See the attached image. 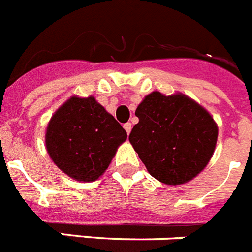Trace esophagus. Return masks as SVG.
I'll use <instances>...</instances> for the list:
<instances>
[{
  "label": "esophagus",
  "instance_id": "obj_1",
  "mask_svg": "<svg viewBox=\"0 0 252 252\" xmlns=\"http://www.w3.org/2000/svg\"><path fill=\"white\" fill-rule=\"evenodd\" d=\"M124 129H126V134H129V133H130V130H132V124L126 123V124H124Z\"/></svg>",
  "mask_w": 252,
  "mask_h": 252
}]
</instances>
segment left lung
Instances as JSON below:
<instances>
[{
  "instance_id": "1",
  "label": "left lung",
  "mask_w": 252,
  "mask_h": 252,
  "mask_svg": "<svg viewBox=\"0 0 252 252\" xmlns=\"http://www.w3.org/2000/svg\"><path fill=\"white\" fill-rule=\"evenodd\" d=\"M139 122L129 142L151 176L181 185L198 176L213 156L218 126L209 111L181 93L153 91L135 109Z\"/></svg>"
}]
</instances>
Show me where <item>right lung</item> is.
Returning <instances> with one entry per match:
<instances>
[{
  "mask_svg": "<svg viewBox=\"0 0 252 252\" xmlns=\"http://www.w3.org/2000/svg\"><path fill=\"white\" fill-rule=\"evenodd\" d=\"M126 132L94 96H71L52 115L45 147L57 167L81 183L106 171Z\"/></svg>",
  "mask_w": 252,
  "mask_h": 252,
  "instance_id": "right-lung-1",
  "label": "right lung"
}]
</instances>
